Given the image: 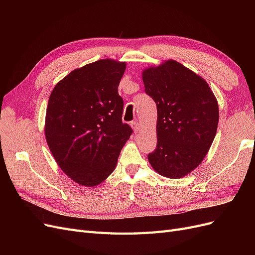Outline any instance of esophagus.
Masks as SVG:
<instances>
[{"instance_id":"obj_1","label":"esophagus","mask_w":255,"mask_h":255,"mask_svg":"<svg viewBox=\"0 0 255 255\" xmlns=\"http://www.w3.org/2000/svg\"><path fill=\"white\" fill-rule=\"evenodd\" d=\"M132 128H133V129H134V133L135 134H137V133H139L140 132V125L139 123H138L137 121H134V122H132Z\"/></svg>"}]
</instances>
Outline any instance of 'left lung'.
Wrapping results in <instances>:
<instances>
[{"instance_id":"left-lung-1","label":"left lung","mask_w":255,"mask_h":255,"mask_svg":"<svg viewBox=\"0 0 255 255\" xmlns=\"http://www.w3.org/2000/svg\"><path fill=\"white\" fill-rule=\"evenodd\" d=\"M142 81L157 107V143L149 163L169 179L186 176L201 164L216 136L217 99L203 78L172 59L145 68Z\"/></svg>"}]
</instances>
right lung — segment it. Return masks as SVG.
Here are the masks:
<instances>
[{"label":"right lung","instance_id":"1","mask_svg":"<svg viewBox=\"0 0 255 255\" xmlns=\"http://www.w3.org/2000/svg\"><path fill=\"white\" fill-rule=\"evenodd\" d=\"M127 64L100 59L71 71L51 92L44 134L56 163L86 187L115 170L132 128L122 122L118 86Z\"/></svg>","mask_w":255,"mask_h":255}]
</instances>
